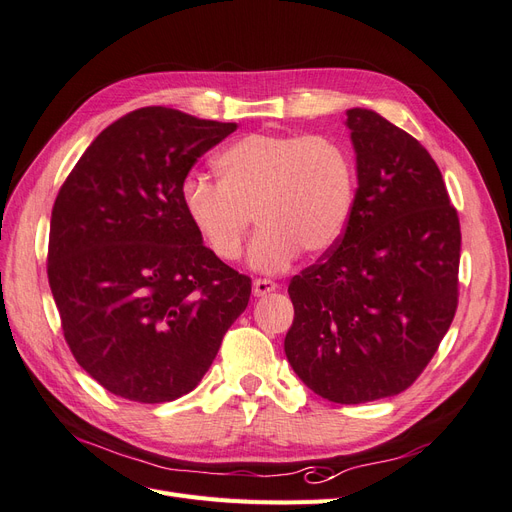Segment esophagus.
Listing matches in <instances>:
<instances>
[{"mask_svg":"<svg viewBox=\"0 0 512 512\" xmlns=\"http://www.w3.org/2000/svg\"><path fill=\"white\" fill-rule=\"evenodd\" d=\"M275 290H277V284L273 280H254V284H252L254 297H267V294H271Z\"/></svg>","mask_w":512,"mask_h":512,"instance_id":"esophagus-1","label":"esophagus"}]
</instances>
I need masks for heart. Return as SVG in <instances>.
I'll list each match as a JSON object with an SVG mask.
<instances>
[{
	"label": "heart",
	"mask_w": 512,
	"mask_h": 512,
	"mask_svg": "<svg viewBox=\"0 0 512 512\" xmlns=\"http://www.w3.org/2000/svg\"><path fill=\"white\" fill-rule=\"evenodd\" d=\"M220 181L192 175L181 207L207 250L224 262L241 256L254 213L260 222L250 265L262 273L290 267L305 250L318 256L342 237L354 177L346 149L318 134H247L215 160Z\"/></svg>",
	"instance_id": "heart-1"
}]
</instances>
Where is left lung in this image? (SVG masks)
I'll list each match as a JSON object with an SVG mask.
<instances>
[{"label": "left lung", "instance_id": "1", "mask_svg": "<svg viewBox=\"0 0 512 512\" xmlns=\"http://www.w3.org/2000/svg\"><path fill=\"white\" fill-rule=\"evenodd\" d=\"M356 188L344 235L294 275L284 350L305 386L335 404L399 395L455 318L461 230L438 164L369 108L346 111Z\"/></svg>", "mask_w": 512, "mask_h": 512}]
</instances>
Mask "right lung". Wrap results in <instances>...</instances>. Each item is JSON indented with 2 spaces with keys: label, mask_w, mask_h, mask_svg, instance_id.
I'll use <instances>...</instances> for the list:
<instances>
[{
  "label": "right lung",
  "mask_w": 512,
  "mask_h": 512,
  "mask_svg": "<svg viewBox=\"0 0 512 512\" xmlns=\"http://www.w3.org/2000/svg\"><path fill=\"white\" fill-rule=\"evenodd\" d=\"M237 123L164 106L123 115L87 147L55 198L49 284L66 342L117 397L162 404L196 389L252 294L181 207L198 158Z\"/></svg>",
  "instance_id": "1"
}]
</instances>
